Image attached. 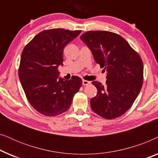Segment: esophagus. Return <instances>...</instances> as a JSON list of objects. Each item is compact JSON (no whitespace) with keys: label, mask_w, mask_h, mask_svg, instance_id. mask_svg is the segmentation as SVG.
I'll return each instance as SVG.
<instances>
[{"label":"esophagus","mask_w":158,"mask_h":158,"mask_svg":"<svg viewBox=\"0 0 158 158\" xmlns=\"http://www.w3.org/2000/svg\"><path fill=\"white\" fill-rule=\"evenodd\" d=\"M89 84H90V82L88 81H85V80H83V85H89Z\"/></svg>","instance_id":"esophagus-1"}]
</instances>
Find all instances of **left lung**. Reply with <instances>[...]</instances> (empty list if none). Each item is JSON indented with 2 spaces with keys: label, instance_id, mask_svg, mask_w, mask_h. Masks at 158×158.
Wrapping results in <instances>:
<instances>
[{
  "label": "left lung",
  "instance_id": "obj_1",
  "mask_svg": "<svg viewBox=\"0 0 158 158\" xmlns=\"http://www.w3.org/2000/svg\"><path fill=\"white\" fill-rule=\"evenodd\" d=\"M95 61L106 71V85L93 82L97 95L90 99L95 113L108 119L119 117L131 106L141 90L143 63L129 43L115 33L89 31L81 36Z\"/></svg>",
  "mask_w": 158,
  "mask_h": 158
}]
</instances>
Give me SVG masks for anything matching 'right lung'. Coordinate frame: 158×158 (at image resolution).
Listing matches in <instances>:
<instances>
[{
  "label": "right lung",
  "mask_w": 158,
  "mask_h": 158,
  "mask_svg": "<svg viewBox=\"0 0 158 158\" xmlns=\"http://www.w3.org/2000/svg\"><path fill=\"white\" fill-rule=\"evenodd\" d=\"M81 31L44 30L33 38L21 53L19 76L26 96L38 112L47 116L61 114L70 108L82 85L77 76L66 81L58 67L63 63V50Z\"/></svg>",
  "instance_id": "obj_1"
}]
</instances>
